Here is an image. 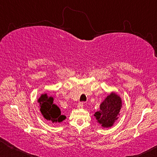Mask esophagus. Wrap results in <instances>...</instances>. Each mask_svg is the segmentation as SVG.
Listing matches in <instances>:
<instances>
[{
	"label": "esophagus",
	"mask_w": 157,
	"mask_h": 157,
	"mask_svg": "<svg viewBox=\"0 0 157 157\" xmlns=\"http://www.w3.org/2000/svg\"><path fill=\"white\" fill-rule=\"evenodd\" d=\"M78 109H82V108H83V102H79V103H78Z\"/></svg>",
	"instance_id": "34e87169"
}]
</instances>
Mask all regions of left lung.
I'll list each match as a JSON object with an SVG mask.
<instances>
[{
  "mask_svg": "<svg viewBox=\"0 0 157 157\" xmlns=\"http://www.w3.org/2000/svg\"><path fill=\"white\" fill-rule=\"evenodd\" d=\"M122 100L115 92L109 94L100 105V110L94 113V116L101 127L108 128L113 125L121 115Z\"/></svg>",
  "mask_w": 157,
  "mask_h": 157,
  "instance_id": "left-lung-1",
  "label": "left lung"
}]
</instances>
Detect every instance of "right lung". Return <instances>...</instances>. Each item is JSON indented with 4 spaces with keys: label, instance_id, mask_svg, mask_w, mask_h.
<instances>
[{
    "label": "right lung",
    "instance_id": "obj_1",
    "mask_svg": "<svg viewBox=\"0 0 157 157\" xmlns=\"http://www.w3.org/2000/svg\"><path fill=\"white\" fill-rule=\"evenodd\" d=\"M37 102L39 103L41 113L47 121L52 122V123H61L64 121L66 117L61 114L60 109L54 104V98L48 96L47 94H43L38 98Z\"/></svg>",
    "mask_w": 157,
    "mask_h": 157
}]
</instances>
